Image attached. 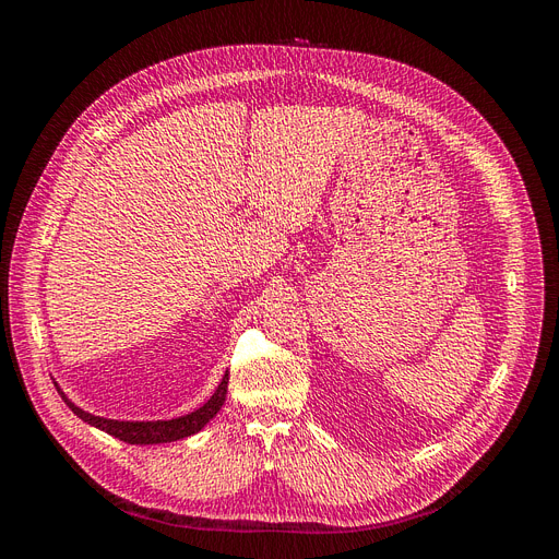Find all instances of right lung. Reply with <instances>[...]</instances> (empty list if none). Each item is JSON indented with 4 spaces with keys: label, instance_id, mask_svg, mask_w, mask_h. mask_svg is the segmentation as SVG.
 I'll list each match as a JSON object with an SVG mask.
<instances>
[{
    "label": "right lung",
    "instance_id": "1",
    "mask_svg": "<svg viewBox=\"0 0 559 559\" xmlns=\"http://www.w3.org/2000/svg\"><path fill=\"white\" fill-rule=\"evenodd\" d=\"M56 389H58V394L62 396V401L70 405L72 413L76 417H81L83 421H88L91 427L103 429L109 436L118 438V441L130 443V445H156V443L181 441V438H186V436L198 433L218 411H222V405L226 401V392H228V370H226L222 384L216 386V392L212 394V399L207 403H202L198 411L183 415V417L158 419V421H121V419L97 417V415L81 411L79 405H74L70 399L64 396V392L58 384H56Z\"/></svg>",
    "mask_w": 559,
    "mask_h": 559
}]
</instances>
